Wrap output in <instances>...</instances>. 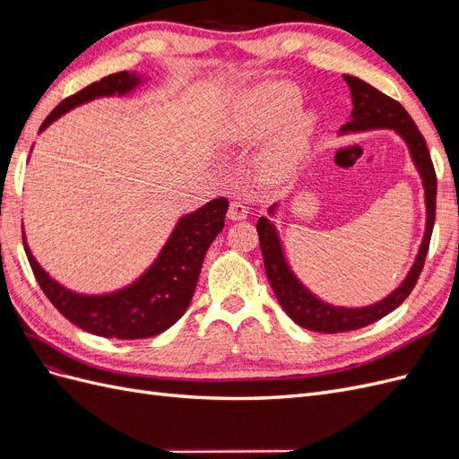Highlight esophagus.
I'll return each instance as SVG.
<instances>
[{"instance_id": "esophagus-1", "label": "esophagus", "mask_w": 459, "mask_h": 459, "mask_svg": "<svg viewBox=\"0 0 459 459\" xmlns=\"http://www.w3.org/2000/svg\"><path fill=\"white\" fill-rule=\"evenodd\" d=\"M247 216H248V208H247L243 203H239V201H231V203H230L228 218H230L231 221H241V220H245Z\"/></svg>"}]
</instances>
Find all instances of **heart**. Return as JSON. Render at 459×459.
<instances>
[{
  "label": "heart",
  "mask_w": 459,
  "mask_h": 459,
  "mask_svg": "<svg viewBox=\"0 0 459 459\" xmlns=\"http://www.w3.org/2000/svg\"><path fill=\"white\" fill-rule=\"evenodd\" d=\"M299 105V90L287 82H275L248 97L230 124V142H256L277 128L260 155V170L266 178L290 174L307 155L314 118L307 113L293 116Z\"/></svg>",
  "instance_id": "b5f03b06"
}]
</instances>
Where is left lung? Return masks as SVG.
Returning <instances> with one entry per match:
<instances>
[{
  "mask_svg": "<svg viewBox=\"0 0 459 459\" xmlns=\"http://www.w3.org/2000/svg\"><path fill=\"white\" fill-rule=\"evenodd\" d=\"M346 84L351 88L352 95V118L341 128V134L349 132H368V130H394L402 140L406 142L411 160L418 169L423 189H425V208H427V221H425V235L420 247V253L415 256L411 270L408 272L406 280L394 289L391 295L383 300L369 304L364 308H344V307H331V304L317 299L314 293L300 283L299 277L289 268V264L283 255V247L277 235L275 226L272 221L262 216L256 224V231L260 238V248L264 256V268L268 273V281L273 289V293L280 300L285 314L304 329L317 331V333H344L366 327L377 319L385 317L396 310L402 302L408 299L411 289L418 283V277L423 270L425 256L429 251L430 233L435 226V211H437V174L433 160H430L425 137L415 126L411 117L406 113L393 97L381 93L369 86L368 82L356 76L344 74ZM275 206H270V214L275 212Z\"/></svg>",
  "mask_w": 459,
  "mask_h": 459,
  "instance_id": "8db88e82",
  "label": "left lung"
}]
</instances>
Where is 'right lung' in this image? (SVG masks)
Wrapping results in <instances>:
<instances>
[{
	"instance_id": "obj_1",
	"label": "right lung",
	"mask_w": 459,
	"mask_h": 459,
	"mask_svg": "<svg viewBox=\"0 0 459 459\" xmlns=\"http://www.w3.org/2000/svg\"><path fill=\"white\" fill-rule=\"evenodd\" d=\"M142 82L140 74L126 71L93 82L55 107L39 132L78 105L97 97L126 95ZM228 204V199L220 197L179 218L149 270L132 285L107 295H80L63 287L32 256L24 230L22 243L38 285L68 322L107 339H147L166 331L186 314L195 293L208 247L224 228Z\"/></svg>"
}]
</instances>
